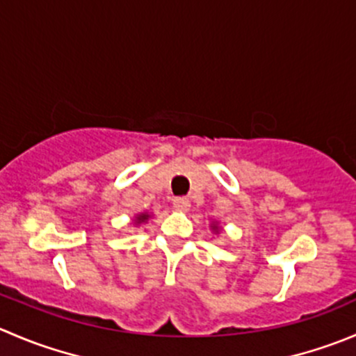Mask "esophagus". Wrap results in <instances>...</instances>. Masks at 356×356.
Returning a JSON list of instances; mask_svg holds the SVG:
<instances>
[{"instance_id":"1","label":"esophagus","mask_w":356,"mask_h":356,"mask_svg":"<svg viewBox=\"0 0 356 356\" xmlns=\"http://www.w3.org/2000/svg\"><path fill=\"white\" fill-rule=\"evenodd\" d=\"M172 205H174L175 210H182V212H184V210L189 209L191 203H189L188 198H175L174 202H172Z\"/></svg>"}]
</instances>
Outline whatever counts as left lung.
<instances>
[{
  "mask_svg": "<svg viewBox=\"0 0 356 356\" xmlns=\"http://www.w3.org/2000/svg\"><path fill=\"white\" fill-rule=\"evenodd\" d=\"M210 229H212V233H220V226L217 220H212V224H210Z\"/></svg>",
  "mask_w": 356,
  "mask_h": 356,
  "instance_id": "left-lung-1",
  "label": "left lung"
}]
</instances>
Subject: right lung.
<instances>
[{"mask_svg":"<svg viewBox=\"0 0 356 356\" xmlns=\"http://www.w3.org/2000/svg\"><path fill=\"white\" fill-rule=\"evenodd\" d=\"M149 219H151V213L149 212H140V213H137L136 217H134L132 222L136 224V226H140V224L147 222V220H149Z\"/></svg>","mask_w":356,"mask_h":356,"instance_id":"add662e5","label":"right lung"}]
</instances>
